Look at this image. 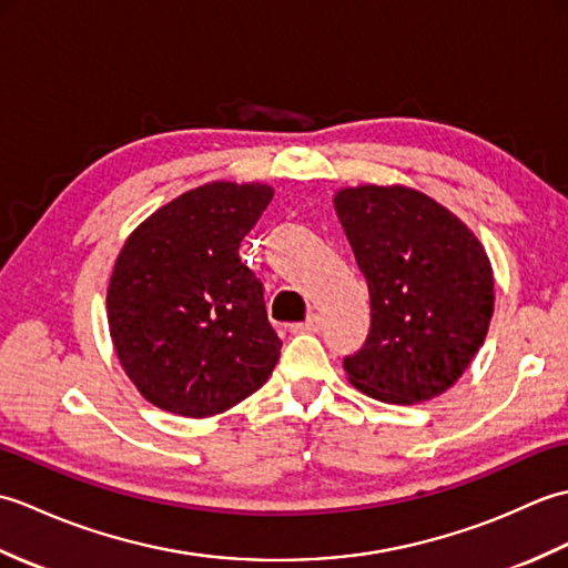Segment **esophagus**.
I'll use <instances>...</instances> for the list:
<instances>
[{
	"label": "esophagus",
	"instance_id": "obj_1",
	"mask_svg": "<svg viewBox=\"0 0 568 568\" xmlns=\"http://www.w3.org/2000/svg\"><path fill=\"white\" fill-rule=\"evenodd\" d=\"M320 329H322V317L320 315H310L305 322L293 324V327H291L293 334H315Z\"/></svg>",
	"mask_w": 568,
	"mask_h": 568
}]
</instances>
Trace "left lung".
Returning a JSON list of instances; mask_svg holds the SVG:
<instances>
[{"mask_svg":"<svg viewBox=\"0 0 568 568\" xmlns=\"http://www.w3.org/2000/svg\"><path fill=\"white\" fill-rule=\"evenodd\" d=\"M334 210L371 295L368 339L344 358L348 381L390 405L449 390L493 317L484 244L444 204L405 185L344 187Z\"/></svg>","mask_w":568,"mask_h":568,"instance_id":"left-lung-1","label":"left lung"}]
</instances>
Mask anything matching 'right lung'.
Instances as JSON below:
<instances>
[{
  "instance_id": "add662e5",
  "label": "right lung",
  "mask_w": 568,
  "mask_h": 568,
  "mask_svg": "<svg viewBox=\"0 0 568 568\" xmlns=\"http://www.w3.org/2000/svg\"><path fill=\"white\" fill-rule=\"evenodd\" d=\"M273 200L263 183L187 190L141 222L119 251L106 322L119 364L155 407L212 417L271 378L283 342L239 244Z\"/></svg>"
}]
</instances>
